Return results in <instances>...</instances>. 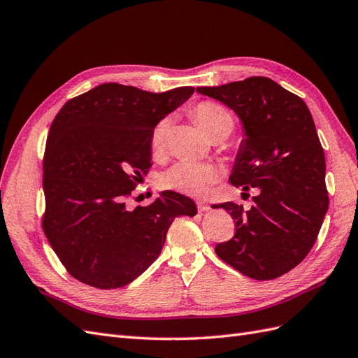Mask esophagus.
Segmentation results:
<instances>
[{
	"instance_id": "obj_1",
	"label": "esophagus",
	"mask_w": 358,
	"mask_h": 358,
	"mask_svg": "<svg viewBox=\"0 0 358 358\" xmlns=\"http://www.w3.org/2000/svg\"><path fill=\"white\" fill-rule=\"evenodd\" d=\"M197 209H199V212H208V210H210V206L203 200H197Z\"/></svg>"
}]
</instances>
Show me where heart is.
<instances>
[{"mask_svg": "<svg viewBox=\"0 0 358 358\" xmlns=\"http://www.w3.org/2000/svg\"><path fill=\"white\" fill-rule=\"evenodd\" d=\"M192 115L203 131L210 138L215 136H229L234 128V117L224 106L213 101H201L192 109ZM169 119H162L150 134V146L159 150L166 143L169 134ZM220 171L209 162L199 161H178L162 171L161 185L191 196H204L210 187L218 180Z\"/></svg>", "mask_w": 358, "mask_h": 358, "instance_id": "heart-1", "label": "heart"}]
</instances>
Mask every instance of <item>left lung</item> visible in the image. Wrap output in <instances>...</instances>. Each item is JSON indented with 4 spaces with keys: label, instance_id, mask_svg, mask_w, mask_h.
<instances>
[{
    "label": "left lung",
    "instance_id": "1",
    "mask_svg": "<svg viewBox=\"0 0 358 358\" xmlns=\"http://www.w3.org/2000/svg\"><path fill=\"white\" fill-rule=\"evenodd\" d=\"M239 117L243 138L233 164L234 187L259 188L249 210L222 208L236 221L215 252L241 273L275 279L303 262L329 209L326 157L306 103L268 78H249L196 90Z\"/></svg>",
    "mask_w": 358,
    "mask_h": 358
}]
</instances>
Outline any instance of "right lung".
I'll return each mask as SVG.
<instances>
[{
	"label": "right lung",
	"mask_w": 358,
	"mask_h": 358,
	"mask_svg": "<svg viewBox=\"0 0 358 358\" xmlns=\"http://www.w3.org/2000/svg\"><path fill=\"white\" fill-rule=\"evenodd\" d=\"M192 94V86L155 94L103 83L53 119L43 159V230L80 282L101 289L129 284L158 258L173 220L197 213L196 203L175 191L134 210L125 203L152 166V129Z\"/></svg>",
	"instance_id": "1"
}]
</instances>
